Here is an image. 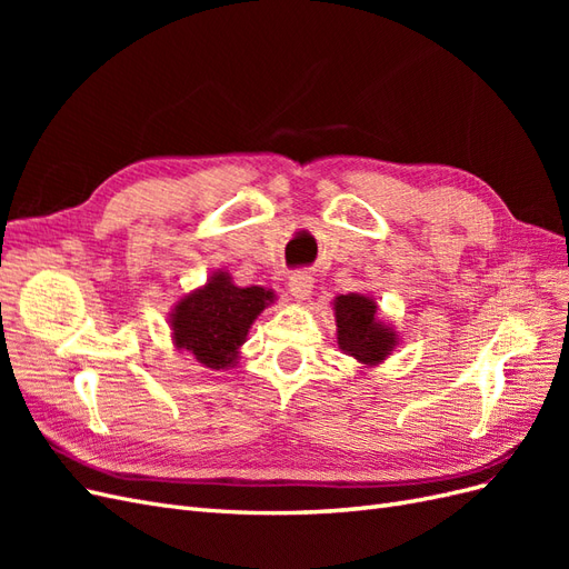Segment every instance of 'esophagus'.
Here are the masks:
<instances>
[{
  "instance_id": "esophagus-1",
  "label": "esophagus",
  "mask_w": 569,
  "mask_h": 569,
  "mask_svg": "<svg viewBox=\"0 0 569 569\" xmlns=\"http://www.w3.org/2000/svg\"><path fill=\"white\" fill-rule=\"evenodd\" d=\"M311 289H313L311 274L295 272L289 278V291H291V297H295V299H306L308 295H311Z\"/></svg>"
}]
</instances>
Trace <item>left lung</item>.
I'll return each mask as SVG.
<instances>
[{"label": "left lung", "instance_id": "obj_1", "mask_svg": "<svg viewBox=\"0 0 569 569\" xmlns=\"http://www.w3.org/2000/svg\"><path fill=\"white\" fill-rule=\"evenodd\" d=\"M339 347L360 363H380L393 349L396 335L375 318V303L360 295H341L335 301Z\"/></svg>", "mask_w": 569, "mask_h": 569}]
</instances>
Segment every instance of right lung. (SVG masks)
<instances>
[{"label": "right lung", "instance_id": "obj_1", "mask_svg": "<svg viewBox=\"0 0 569 569\" xmlns=\"http://www.w3.org/2000/svg\"><path fill=\"white\" fill-rule=\"evenodd\" d=\"M272 301L263 287H237L226 272L194 295L184 297L173 313V335L180 349L192 351L201 366L226 370L234 363L251 322Z\"/></svg>", "mask_w": 569, "mask_h": 569}]
</instances>
